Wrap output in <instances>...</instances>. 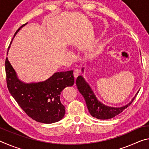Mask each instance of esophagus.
Masks as SVG:
<instances>
[{
	"label": "esophagus",
	"mask_w": 149,
	"mask_h": 149,
	"mask_svg": "<svg viewBox=\"0 0 149 149\" xmlns=\"http://www.w3.org/2000/svg\"><path fill=\"white\" fill-rule=\"evenodd\" d=\"M79 70L78 69H75L74 70V77L76 78L78 75H79Z\"/></svg>",
	"instance_id": "1"
}]
</instances>
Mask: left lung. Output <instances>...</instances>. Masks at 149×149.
Returning <instances> with one entry per match:
<instances>
[{"instance_id":"obj_1","label":"left lung","mask_w":149,"mask_h":149,"mask_svg":"<svg viewBox=\"0 0 149 149\" xmlns=\"http://www.w3.org/2000/svg\"><path fill=\"white\" fill-rule=\"evenodd\" d=\"M82 71L84 72V68L82 69ZM75 84H76L79 91L84 97L87 108L91 115L93 117L97 118V119L108 120L115 117L116 116L120 114L126 108L129 107L135 97H133L132 101L124 107L118 108L108 107V106L103 104L102 103L98 100L91 88L85 81L84 78L81 75L77 77ZM139 92L137 93V94ZM137 94L135 95V96L137 95Z\"/></svg>"}]
</instances>
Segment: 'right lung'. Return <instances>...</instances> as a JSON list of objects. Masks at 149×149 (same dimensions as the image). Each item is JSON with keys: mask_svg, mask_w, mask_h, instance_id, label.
<instances>
[{"mask_svg": "<svg viewBox=\"0 0 149 149\" xmlns=\"http://www.w3.org/2000/svg\"><path fill=\"white\" fill-rule=\"evenodd\" d=\"M27 24L22 25L14 37ZM5 70L10 93L28 116L44 123H54L62 119L65 107L60 102V95L65 87L74 85L72 70L56 72L46 81L31 84H26L17 78L8 58L5 60Z\"/></svg>", "mask_w": 149, "mask_h": 149, "instance_id": "1", "label": "right lung"}]
</instances>
